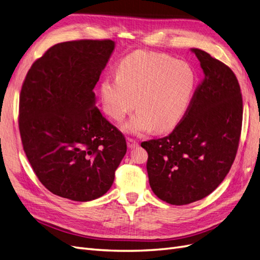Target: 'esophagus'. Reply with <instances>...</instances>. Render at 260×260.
I'll return each mask as SVG.
<instances>
[{
    "instance_id": "esophagus-1",
    "label": "esophagus",
    "mask_w": 260,
    "mask_h": 260,
    "mask_svg": "<svg viewBox=\"0 0 260 260\" xmlns=\"http://www.w3.org/2000/svg\"><path fill=\"white\" fill-rule=\"evenodd\" d=\"M127 145H128L129 148H135V147H137V146L139 145V143L137 142L136 140L128 138V139H127Z\"/></svg>"
}]
</instances>
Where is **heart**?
Here are the masks:
<instances>
[{"instance_id":"obj_1","label":"heart","mask_w":260,"mask_h":260,"mask_svg":"<svg viewBox=\"0 0 260 260\" xmlns=\"http://www.w3.org/2000/svg\"><path fill=\"white\" fill-rule=\"evenodd\" d=\"M196 84L194 69L169 55L137 51L123 57L117 77L101 83L105 114L121 121L136 107L138 114L122 125L131 135L166 132L183 119Z\"/></svg>"}]
</instances>
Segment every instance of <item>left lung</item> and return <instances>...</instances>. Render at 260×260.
I'll return each mask as SVG.
<instances>
[{"instance_id":"obj_1","label":"left lung","mask_w":260,"mask_h":260,"mask_svg":"<svg viewBox=\"0 0 260 260\" xmlns=\"http://www.w3.org/2000/svg\"><path fill=\"white\" fill-rule=\"evenodd\" d=\"M204 79L171 133L141 143L148 154L149 185L171 205L206 198L222 182L237 156L243 100L237 76L205 51L192 49Z\"/></svg>"}]
</instances>
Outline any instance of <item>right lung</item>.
<instances>
[{
	"label": "right lung",
	"mask_w": 260,
	"mask_h": 260,
	"mask_svg": "<svg viewBox=\"0 0 260 260\" xmlns=\"http://www.w3.org/2000/svg\"><path fill=\"white\" fill-rule=\"evenodd\" d=\"M114 48L107 39L55 44L23 80L18 118L23 151L40 182L60 198H101L127 152L123 135L101 114L93 92Z\"/></svg>",
	"instance_id": "obj_1"
}]
</instances>
